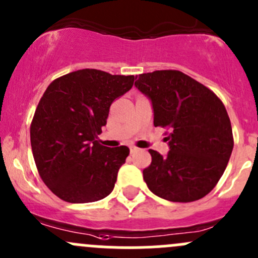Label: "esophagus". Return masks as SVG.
Wrapping results in <instances>:
<instances>
[{
  "label": "esophagus",
  "instance_id": "34e87169",
  "mask_svg": "<svg viewBox=\"0 0 258 258\" xmlns=\"http://www.w3.org/2000/svg\"><path fill=\"white\" fill-rule=\"evenodd\" d=\"M130 153H135V151H138V148L137 147H130Z\"/></svg>",
  "mask_w": 258,
  "mask_h": 258
}]
</instances>
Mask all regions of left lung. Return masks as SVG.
<instances>
[{
    "instance_id": "obj_1",
    "label": "left lung",
    "mask_w": 258,
    "mask_h": 258,
    "mask_svg": "<svg viewBox=\"0 0 258 258\" xmlns=\"http://www.w3.org/2000/svg\"><path fill=\"white\" fill-rule=\"evenodd\" d=\"M138 90L151 102L154 125L169 128L166 155L155 150L143 170L154 195L172 203L206 196L224 174L233 149L225 105L205 86L179 71L135 76Z\"/></svg>"
}]
</instances>
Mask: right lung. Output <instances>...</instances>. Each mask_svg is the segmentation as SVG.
<instances>
[{"label": "right lung", "instance_id": "right-lung-1", "mask_svg": "<svg viewBox=\"0 0 258 258\" xmlns=\"http://www.w3.org/2000/svg\"><path fill=\"white\" fill-rule=\"evenodd\" d=\"M134 76L79 70L55 79L41 98L31 125L37 169L54 195L71 204L94 203L113 191L129 148H108L98 135L111 103Z\"/></svg>", "mask_w": 258, "mask_h": 258}]
</instances>
